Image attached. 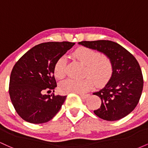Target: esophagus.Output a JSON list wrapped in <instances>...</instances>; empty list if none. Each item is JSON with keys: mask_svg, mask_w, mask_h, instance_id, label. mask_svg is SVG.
<instances>
[{"mask_svg": "<svg viewBox=\"0 0 148 148\" xmlns=\"http://www.w3.org/2000/svg\"><path fill=\"white\" fill-rule=\"evenodd\" d=\"M79 95H80V97H81V98H82V99H87V98L88 97V95L79 94Z\"/></svg>", "mask_w": 148, "mask_h": 148, "instance_id": "34e87169", "label": "esophagus"}]
</instances>
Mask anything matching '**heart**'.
I'll use <instances>...</instances> for the list:
<instances>
[{
	"instance_id": "heart-1",
	"label": "heart",
	"mask_w": 148,
	"mask_h": 148,
	"mask_svg": "<svg viewBox=\"0 0 148 148\" xmlns=\"http://www.w3.org/2000/svg\"><path fill=\"white\" fill-rule=\"evenodd\" d=\"M72 56L85 66L84 77H88L81 81L69 79L60 86L62 93H84L89 90L92 86V81L97 86H101L108 81L112 74V62L106 56L87 47H79L73 52ZM66 59L60 58L54 67V74L58 79L65 76Z\"/></svg>"
}]
</instances>
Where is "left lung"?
<instances>
[{
  "label": "left lung",
  "mask_w": 148,
  "mask_h": 148,
  "mask_svg": "<svg viewBox=\"0 0 148 148\" xmlns=\"http://www.w3.org/2000/svg\"><path fill=\"white\" fill-rule=\"evenodd\" d=\"M79 45L103 53L112 62L111 79L102 89L93 93L101 100V106L94 111L95 114L108 121L127 116L138 104L143 88L138 61L121 45L109 40L83 41Z\"/></svg>",
  "instance_id": "left-lung-1"
}]
</instances>
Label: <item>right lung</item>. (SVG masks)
<instances>
[{
	"label": "right lung",
	"instance_id": "right-lung-1",
	"mask_svg": "<svg viewBox=\"0 0 148 148\" xmlns=\"http://www.w3.org/2000/svg\"><path fill=\"white\" fill-rule=\"evenodd\" d=\"M74 45L69 42L40 44L14 64L10 79V97L16 113L25 121L47 123L60 111L67 96L45 92L57 87L55 64Z\"/></svg>",
	"mask_w": 148,
	"mask_h": 148
}]
</instances>
